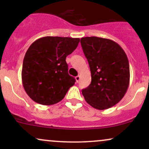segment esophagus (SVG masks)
<instances>
[{
	"label": "esophagus",
	"mask_w": 149,
	"mask_h": 149,
	"mask_svg": "<svg viewBox=\"0 0 149 149\" xmlns=\"http://www.w3.org/2000/svg\"><path fill=\"white\" fill-rule=\"evenodd\" d=\"M80 79V76H77L76 77V80L77 83H78V82H79Z\"/></svg>",
	"instance_id": "esophagus-1"
}]
</instances>
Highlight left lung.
<instances>
[{
	"instance_id": "obj_1",
	"label": "left lung",
	"mask_w": 149,
	"mask_h": 149,
	"mask_svg": "<svg viewBox=\"0 0 149 149\" xmlns=\"http://www.w3.org/2000/svg\"><path fill=\"white\" fill-rule=\"evenodd\" d=\"M82 48L91 72L90 85L82 90L91 107L104 110L123 99L130 83L127 55L117 42L96 36L80 39Z\"/></svg>"
}]
</instances>
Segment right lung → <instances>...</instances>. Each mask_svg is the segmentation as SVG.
Wrapping results in <instances>:
<instances>
[{"instance_id": "right-lung-1", "label": "right lung", "mask_w": 149, "mask_h": 149, "mask_svg": "<svg viewBox=\"0 0 149 149\" xmlns=\"http://www.w3.org/2000/svg\"><path fill=\"white\" fill-rule=\"evenodd\" d=\"M80 38L45 36L27 49L22 71L27 95L42 105H52L64 99L76 80L69 76L66 57L76 49Z\"/></svg>"}]
</instances>
